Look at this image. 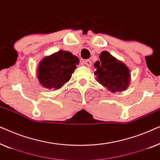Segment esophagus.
<instances>
[{
	"instance_id": "1",
	"label": "esophagus",
	"mask_w": 160,
	"mask_h": 160,
	"mask_svg": "<svg viewBox=\"0 0 160 160\" xmlns=\"http://www.w3.org/2000/svg\"><path fill=\"white\" fill-rule=\"evenodd\" d=\"M84 62L85 63V65H86L87 67H91L92 62L90 61V60H85Z\"/></svg>"
}]
</instances>
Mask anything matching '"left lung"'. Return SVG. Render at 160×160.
<instances>
[{
    "label": "left lung",
    "mask_w": 160,
    "mask_h": 160,
    "mask_svg": "<svg viewBox=\"0 0 160 160\" xmlns=\"http://www.w3.org/2000/svg\"><path fill=\"white\" fill-rule=\"evenodd\" d=\"M97 80L111 92H122L130 84V71L121 61L118 60L108 52H102L100 61L94 65Z\"/></svg>",
    "instance_id": "1"
}]
</instances>
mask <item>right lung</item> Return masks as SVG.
Here are the masks:
<instances>
[{
    "label": "right lung",
    "mask_w": 160,
    "mask_h": 160,
    "mask_svg": "<svg viewBox=\"0 0 160 160\" xmlns=\"http://www.w3.org/2000/svg\"><path fill=\"white\" fill-rule=\"evenodd\" d=\"M79 59L62 50L43 58L39 64L38 77L40 84L47 89H58L71 78Z\"/></svg>",
    "instance_id": "1"
}]
</instances>
